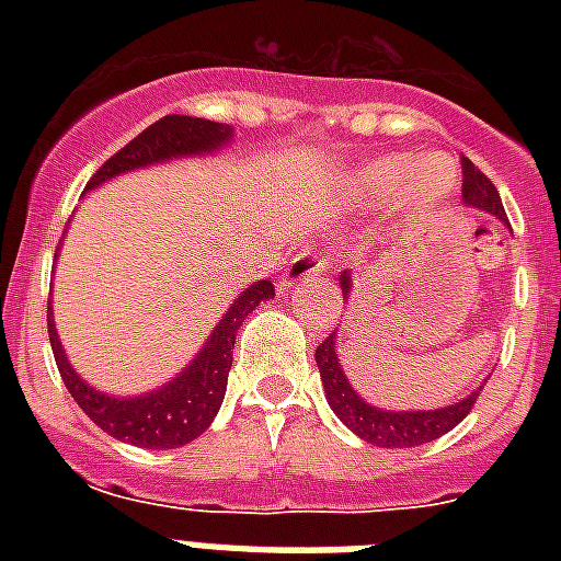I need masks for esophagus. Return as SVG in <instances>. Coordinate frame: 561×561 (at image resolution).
<instances>
[{
  "instance_id": "esophagus-1",
  "label": "esophagus",
  "mask_w": 561,
  "mask_h": 561,
  "mask_svg": "<svg viewBox=\"0 0 561 561\" xmlns=\"http://www.w3.org/2000/svg\"><path fill=\"white\" fill-rule=\"evenodd\" d=\"M325 271H329L325 255H320L317 250H302V253H299L279 276V294L290 290L294 285H299V282L317 279V276H323Z\"/></svg>"
}]
</instances>
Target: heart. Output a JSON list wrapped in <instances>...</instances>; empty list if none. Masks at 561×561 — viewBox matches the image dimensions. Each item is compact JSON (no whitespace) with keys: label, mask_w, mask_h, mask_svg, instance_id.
I'll list each match as a JSON object with an SVG mask.
<instances>
[{"label":"heart","mask_w":561,"mask_h":561,"mask_svg":"<svg viewBox=\"0 0 561 561\" xmlns=\"http://www.w3.org/2000/svg\"><path fill=\"white\" fill-rule=\"evenodd\" d=\"M451 186L454 169L445 157L416 160L413 153H387L352 171L346 201L358 209H378L401 194L404 209L419 215L443 203Z\"/></svg>","instance_id":"obj_1"}]
</instances>
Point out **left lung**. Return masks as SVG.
Returning <instances> with one entry per match:
<instances>
[{
  "instance_id": "left-lung-1",
  "label": "left lung",
  "mask_w": 561,
  "mask_h": 561,
  "mask_svg": "<svg viewBox=\"0 0 561 561\" xmlns=\"http://www.w3.org/2000/svg\"><path fill=\"white\" fill-rule=\"evenodd\" d=\"M460 162L462 206H466V209L486 211V215L501 220L504 227H510L497 188L489 183V178H483V174L474 169V162L466 160V157H462ZM337 285H341L343 302H346V299L352 297V271H343ZM314 358L317 369H320V381H323L325 401H329V408L334 410V416L341 419L343 425L350 427L355 436H360L364 443L378 445V448H413V445L439 439V436L448 434L451 427H457L462 419L469 416V410L474 408V401H478V392L483 390V383L489 381V378H483V381L478 383V390H471L469 396H462V399H457L454 404H445V408L387 410L364 399V396L352 387L350 378H346V373H343L341 367V355H337V329L325 337L323 346H317Z\"/></svg>"
}]
</instances>
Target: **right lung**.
<instances>
[{
    "label": "right lung",
    "instance_id": "obj_1",
    "mask_svg": "<svg viewBox=\"0 0 561 561\" xmlns=\"http://www.w3.org/2000/svg\"><path fill=\"white\" fill-rule=\"evenodd\" d=\"M232 139L236 136H232L229 125H218V122L197 116H165L153 122L148 130H142L134 142H127L122 151L113 153L92 174L83 194L95 192L110 180L125 178L130 171H142L174 160H192V157H215L224 148H229ZM57 253H60V247H57ZM273 297H276V288H273L271 279L247 285L229 302L224 317L215 323L206 343L194 352V358L186 367L165 383L148 392H139V396H113V392L92 387L90 381H83L81 375L75 373V367L66 358L60 334H57L51 302H48V343L55 352V364L60 369L66 390L72 392L78 408L101 431H107L110 436H116L122 443L165 451V448H180V445L197 439L211 425V419L218 416L220 401L227 392V375L232 367L238 329L250 317V311H255L259 302H267Z\"/></svg>",
    "mask_w": 561,
    "mask_h": 561
}]
</instances>
